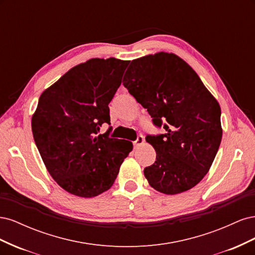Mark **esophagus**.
Listing matches in <instances>:
<instances>
[{"mask_svg": "<svg viewBox=\"0 0 255 255\" xmlns=\"http://www.w3.org/2000/svg\"><path fill=\"white\" fill-rule=\"evenodd\" d=\"M144 142V138H143V136L142 135H139L137 137V139L134 141V145L135 146H138V145H140V144H142Z\"/></svg>", "mask_w": 255, "mask_h": 255, "instance_id": "34e87169", "label": "esophagus"}]
</instances>
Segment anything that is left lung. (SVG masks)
<instances>
[{
  "label": "left lung",
  "instance_id": "8db88e82",
  "mask_svg": "<svg viewBox=\"0 0 255 255\" xmlns=\"http://www.w3.org/2000/svg\"><path fill=\"white\" fill-rule=\"evenodd\" d=\"M123 85L146 109L165 134L148 135L156 160L143 173L151 186L166 195L181 194L201 181L222 138L221 110L186 61L159 52L132 60Z\"/></svg>",
  "mask_w": 255,
  "mask_h": 255
}]
</instances>
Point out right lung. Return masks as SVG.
I'll use <instances>...</instances> for the list:
<instances>
[{
  "label": "right lung",
  "mask_w": 255,
  "mask_h": 255,
  "mask_svg": "<svg viewBox=\"0 0 255 255\" xmlns=\"http://www.w3.org/2000/svg\"><path fill=\"white\" fill-rule=\"evenodd\" d=\"M129 60L92 58L45 89L32 118L34 140L49 173L70 194L91 198L109 190L133 149L111 138L109 104Z\"/></svg>",
  "instance_id": "1"
}]
</instances>
